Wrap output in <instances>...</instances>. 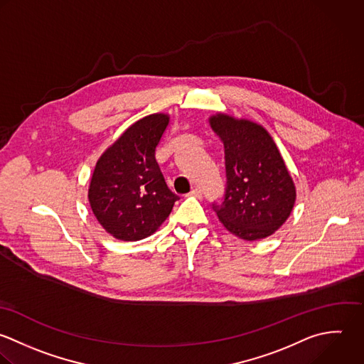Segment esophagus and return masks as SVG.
Instances as JSON below:
<instances>
[{"label": "esophagus", "mask_w": 364, "mask_h": 364, "mask_svg": "<svg viewBox=\"0 0 364 364\" xmlns=\"http://www.w3.org/2000/svg\"><path fill=\"white\" fill-rule=\"evenodd\" d=\"M190 196H194V197H203V191L200 190V188H194V190H191L190 191Z\"/></svg>", "instance_id": "obj_1"}]
</instances>
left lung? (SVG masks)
Segmentation results:
<instances>
[{"mask_svg": "<svg viewBox=\"0 0 364 364\" xmlns=\"http://www.w3.org/2000/svg\"><path fill=\"white\" fill-rule=\"evenodd\" d=\"M210 124L224 143L227 187L213 204L223 225L245 241L272 235L291 215L296 190L271 134L251 120L217 113Z\"/></svg>", "mask_w": 364, "mask_h": 364, "instance_id": "obj_1", "label": "left lung"}]
</instances>
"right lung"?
<instances>
[{
  "label": "right lung",
  "instance_id": "add662e5",
  "mask_svg": "<svg viewBox=\"0 0 364 364\" xmlns=\"http://www.w3.org/2000/svg\"><path fill=\"white\" fill-rule=\"evenodd\" d=\"M168 120L164 113L137 120L96 163L87 193L90 208L116 240L139 241L154 234L178 200L156 160Z\"/></svg>",
  "mask_w": 364,
  "mask_h": 364
}]
</instances>
